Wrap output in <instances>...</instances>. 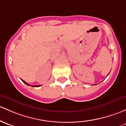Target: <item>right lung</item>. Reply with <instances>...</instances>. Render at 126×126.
<instances>
[{"label":"right lung","instance_id":"right-lung-1","mask_svg":"<svg viewBox=\"0 0 126 126\" xmlns=\"http://www.w3.org/2000/svg\"><path fill=\"white\" fill-rule=\"evenodd\" d=\"M22 81L23 82V83H25V84H26V85H28V86H32V87H39V86H40V85H35V86H32V85H30V84H29L28 83H26V81H25L24 80H22Z\"/></svg>","mask_w":126,"mask_h":126}]
</instances>
